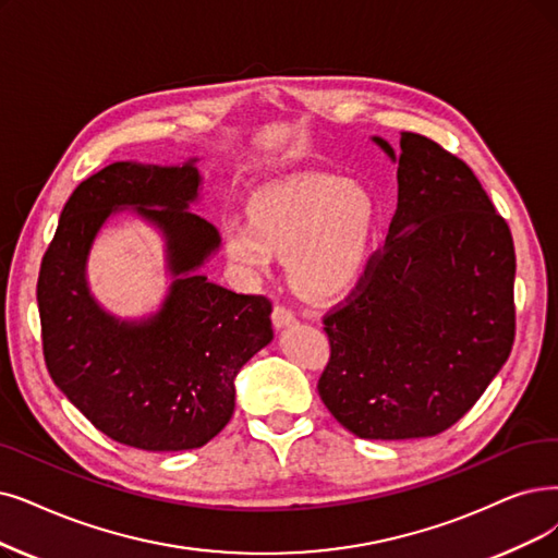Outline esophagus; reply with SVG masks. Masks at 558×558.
Returning a JSON list of instances; mask_svg holds the SVG:
<instances>
[{
	"mask_svg": "<svg viewBox=\"0 0 558 558\" xmlns=\"http://www.w3.org/2000/svg\"><path fill=\"white\" fill-rule=\"evenodd\" d=\"M295 320H298V318H295V314H293L291 308H286V306H281V304L275 306V311H272V325H275L277 329L291 327Z\"/></svg>",
	"mask_w": 558,
	"mask_h": 558,
	"instance_id": "esophagus-1",
	"label": "esophagus"
}]
</instances>
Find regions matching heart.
<instances>
[{
  "label": "heart",
  "mask_w": 558,
  "mask_h": 558,
  "mask_svg": "<svg viewBox=\"0 0 558 558\" xmlns=\"http://www.w3.org/2000/svg\"><path fill=\"white\" fill-rule=\"evenodd\" d=\"M380 225L375 196L339 175H295L267 185L252 219L227 217L229 258L244 272L272 270L275 252L291 254L288 272L302 293L337 300L366 277Z\"/></svg>",
  "instance_id": "heart-1"
}]
</instances>
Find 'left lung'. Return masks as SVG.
I'll use <instances>...</instances> for the list:
<instances>
[{
    "instance_id": "left-lung-1",
    "label": "left lung",
    "mask_w": 558,
    "mask_h": 558,
    "mask_svg": "<svg viewBox=\"0 0 558 558\" xmlns=\"http://www.w3.org/2000/svg\"><path fill=\"white\" fill-rule=\"evenodd\" d=\"M398 208L385 252L325 318L323 403L362 439L433 437L474 408L515 339V247L474 171L400 132Z\"/></svg>"
}]
</instances>
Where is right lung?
<instances>
[{
    "instance_id": "1",
    "label": "right lung",
    "mask_w": 558,
    "mask_h": 558,
    "mask_svg": "<svg viewBox=\"0 0 558 558\" xmlns=\"http://www.w3.org/2000/svg\"><path fill=\"white\" fill-rule=\"evenodd\" d=\"M202 185L196 158L109 165L71 194L40 263L36 300L54 385L100 433L144 451L208 444L233 416L235 375L275 339L270 300L202 275L221 244L210 221L190 210ZM119 211L166 240L172 281L144 319L109 315L85 277L97 233Z\"/></svg>"
}]
</instances>
